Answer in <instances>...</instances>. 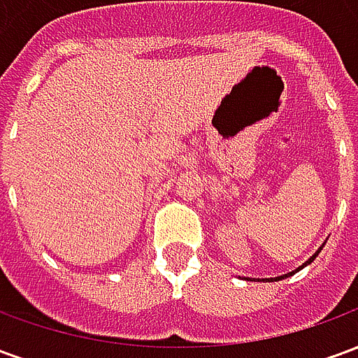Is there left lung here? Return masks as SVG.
I'll use <instances>...</instances> for the list:
<instances>
[{
    "mask_svg": "<svg viewBox=\"0 0 358 358\" xmlns=\"http://www.w3.org/2000/svg\"><path fill=\"white\" fill-rule=\"evenodd\" d=\"M322 248H324V245H322ZM322 248L318 249V251H316L315 255L310 257V259H308V261H305V263L301 264L299 268H295V270H293V272H299L301 268H305V266H307V264H310V263H313V261H315V259H316V255H318V253H320V251H322ZM293 272H287V274H284V276H278V278H263V280H282V278H287V276H292Z\"/></svg>",
    "mask_w": 358,
    "mask_h": 358,
    "instance_id": "1",
    "label": "left lung"
}]
</instances>
